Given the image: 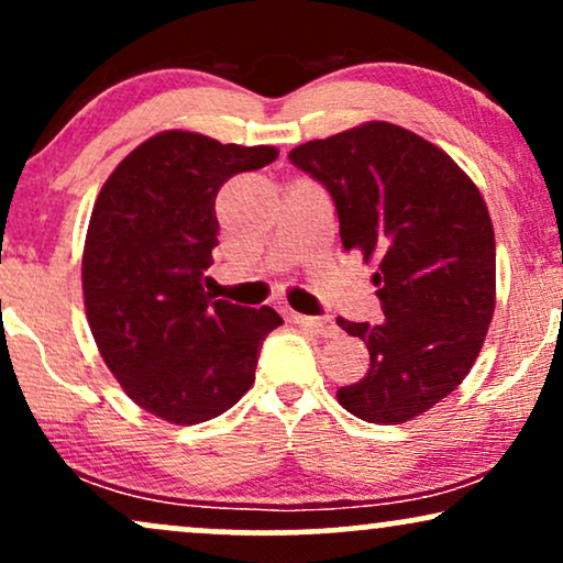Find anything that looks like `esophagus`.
I'll use <instances>...</instances> for the list:
<instances>
[{"instance_id":"34e87169","label":"esophagus","mask_w":563,"mask_h":563,"mask_svg":"<svg viewBox=\"0 0 563 563\" xmlns=\"http://www.w3.org/2000/svg\"><path fill=\"white\" fill-rule=\"evenodd\" d=\"M290 319H294L296 324L306 327V330L322 334V338H332V334L340 332V327L334 324L332 317H303V314H290Z\"/></svg>"}]
</instances>
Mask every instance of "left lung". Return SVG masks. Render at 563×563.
<instances>
[{"mask_svg":"<svg viewBox=\"0 0 563 563\" xmlns=\"http://www.w3.org/2000/svg\"><path fill=\"white\" fill-rule=\"evenodd\" d=\"M288 161L330 191L345 252L379 262L384 319L340 322L372 364L338 400L361 421H410L457 389L486 340L496 296L486 202L450 155L387 122L311 140Z\"/></svg>","mask_w":563,"mask_h":563,"instance_id":"obj_1","label":"left lung"}]
</instances>
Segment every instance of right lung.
<instances>
[{"label": "right lung", "mask_w": 563, "mask_h": 563, "mask_svg": "<svg viewBox=\"0 0 563 563\" xmlns=\"http://www.w3.org/2000/svg\"><path fill=\"white\" fill-rule=\"evenodd\" d=\"M275 158L269 145L161 132L119 163L96 199L82 254L90 332L124 393L163 421L202 423L233 408L283 324L269 306L205 294L220 187Z\"/></svg>", "instance_id": "1"}]
</instances>
